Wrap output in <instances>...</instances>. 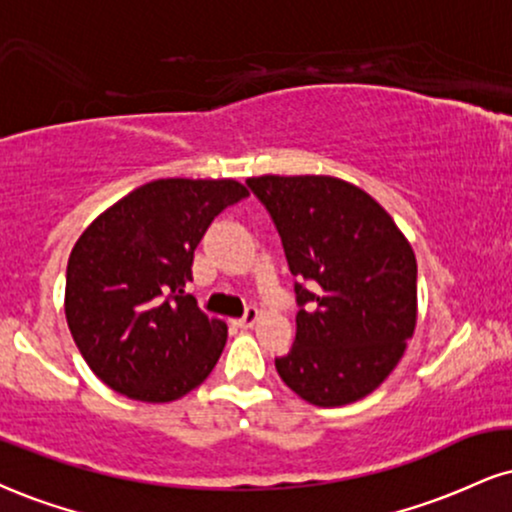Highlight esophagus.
Wrapping results in <instances>:
<instances>
[{"label": "esophagus", "mask_w": 512, "mask_h": 512, "mask_svg": "<svg viewBox=\"0 0 512 512\" xmlns=\"http://www.w3.org/2000/svg\"><path fill=\"white\" fill-rule=\"evenodd\" d=\"M257 319H260V310H257V307H248V310H245V315L236 319V326H240V329H248V326L255 324Z\"/></svg>", "instance_id": "1"}]
</instances>
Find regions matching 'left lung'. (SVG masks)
<instances>
[{
  "instance_id": "obj_1",
  "label": "left lung",
  "mask_w": 512,
  "mask_h": 512,
  "mask_svg": "<svg viewBox=\"0 0 512 512\" xmlns=\"http://www.w3.org/2000/svg\"><path fill=\"white\" fill-rule=\"evenodd\" d=\"M295 276V343L276 357L288 389L319 408L365 398L393 372L417 322V260L396 221L334 176H257Z\"/></svg>"
}]
</instances>
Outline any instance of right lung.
Listing matches in <instances>:
<instances>
[{"label": "right lung", "instance_id": "1", "mask_svg": "<svg viewBox=\"0 0 512 512\" xmlns=\"http://www.w3.org/2000/svg\"><path fill=\"white\" fill-rule=\"evenodd\" d=\"M248 197L221 178H159L121 197L73 245L66 322L80 355L109 389L169 403L200 386L226 346V324L186 293L214 217Z\"/></svg>", "mask_w": 512, "mask_h": 512}]
</instances>
